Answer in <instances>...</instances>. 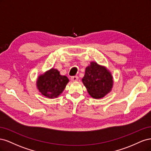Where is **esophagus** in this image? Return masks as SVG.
Instances as JSON below:
<instances>
[{
	"instance_id": "34e87169",
	"label": "esophagus",
	"mask_w": 151,
	"mask_h": 151,
	"mask_svg": "<svg viewBox=\"0 0 151 151\" xmlns=\"http://www.w3.org/2000/svg\"><path fill=\"white\" fill-rule=\"evenodd\" d=\"M79 80L78 76H72L71 77V81H77Z\"/></svg>"
}]
</instances>
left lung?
Wrapping results in <instances>:
<instances>
[{
	"instance_id": "8db88e82",
	"label": "left lung",
	"mask_w": 151,
	"mask_h": 151,
	"mask_svg": "<svg viewBox=\"0 0 151 151\" xmlns=\"http://www.w3.org/2000/svg\"><path fill=\"white\" fill-rule=\"evenodd\" d=\"M82 81L91 96L95 99L102 98L109 93L113 84L111 72L94 62H91L86 68Z\"/></svg>"
}]
</instances>
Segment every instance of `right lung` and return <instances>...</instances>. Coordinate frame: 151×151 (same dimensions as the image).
I'll use <instances>...</instances> for the list:
<instances>
[{"label": "right lung", "instance_id": "1", "mask_svg": "<svg viewBox=\"0 0 151 151\" xmlns=\"http://www.w3.org/2000/svg\"><path fill=\"white\" fill-rule=\"evenodd\" d=\"M68 81L67 77L61 76L60 72L52 68L38 77L36 86L45 96L56 98L63 92Z\"/></svg>", "mask_w": 151, "mask_h": 151}]
</instances>
